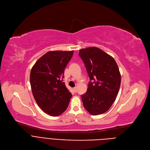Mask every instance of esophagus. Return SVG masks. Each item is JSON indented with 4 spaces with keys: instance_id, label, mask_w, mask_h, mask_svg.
I'll return each instance as SVG.
<instances>
[{
    "instance_id": "1",
    "label": "esophagus",
    "mask_w": 150,
    "mask_h": 150,
    "mask_svg": "<svg viewBox=\"0 0 150 150\" xmlns=\"http://www.w3.org/2000/svg\"><path fill=\"white\" fill-rule=\"evenodd\" d=\"M73 90H74V91L75 93H76V92H77V88H76V87L74 88H73Z\"/></svg>"
}]
</instances>
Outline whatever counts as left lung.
<instances>
[{
  "label": "left lung",
  "instance_id": "left-lung-1",
  "mask_svg": "<svg viewBox=\"0 0 150 150\" xmlns=\"http://www.w3.org/2000/svg\"><path fill=\"white\" fill-rule=\"evenodd\" d=\"M79 56L91 81L87 92L81 96L84 108L92 115L103 114L110 108L119 93L118 66L113 57L96 47L81 49Z\"/></svg>",
  "mask_w": 150,
  "mask_h": 150
}]
</instances>
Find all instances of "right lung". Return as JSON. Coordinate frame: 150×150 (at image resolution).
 <instances>
[{"label": "right lung", "mask_w": 150, "mask_h": 150, "mask_svg": "<svg viewBox=\"0 0 150 150\" xmlns=\"http://www.w3.org/2000/svg\"><path fill=\"white\" fill-rule=\"evenodd\" d=\"M74 51H50L33 67L30 84L34 98L44 112L57 116L65 112L72 94L63 82L64 71Z\"/></svg>", "instance_id": "1"}]
</instances>
